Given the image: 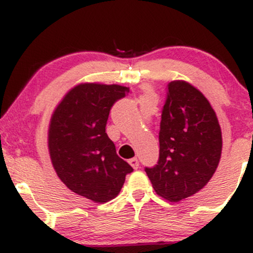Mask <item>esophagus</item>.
Here are the masks:
<instances>
[{
    "label": "esophagus",
    "mask_w": 253,
    "mask_h": 253,
    "mask_svg": "<svg viewBox=\"0 0 253 253\" xmlns=\"http://www.w3.org/2000/svg\"><path fill=\"white\" fill-rule=\"evenodd\" d=\"M128 163L130 164V167H132L133 169H134V170L139 169V161H138V159H136V158H132V159H129Z\"/></svg>",
    "instance_id": "1"
}]
</instances>
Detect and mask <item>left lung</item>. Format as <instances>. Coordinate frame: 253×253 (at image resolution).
Masks as SVG:
<instances>
[{
	"instance_id": "8db88e82",
	"label": "left lung",
	"mask_w": 253,
	"mask_h": 253,
	"mask_svg": "<svg viewBox=\"0 0 253 253\" xmlns=\"http://www.w3.org/2000/svg\"><path fill=\"white\" fill-rule=\"evenodd\" d=\"M221 149V129L207 98L183 81L168 84L159 158L145 168L156 193L171 202L197 193L215 172Z\"/></svg>"
}]
</instances>
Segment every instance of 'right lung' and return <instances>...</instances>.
Segmentation results:
<instances>
[{
    "instance_id": "obj_1",
    "label": "right lung",
    "mask_w": 253,
    "mask_h": 253,
    "mask_svg": "<svg viewBox=\"0 0 253 253\" xmlns=\"http://www.w3.org/2000/svg\"><path fill=\"white\" fill-rule=\"evenodd\" d=\"M128 92L117 84H80L52 115L48 150L54 170L69 189L94 202L114 199L133 171L106 133L110 109Z\"/></svg>"
}]
</instances>
